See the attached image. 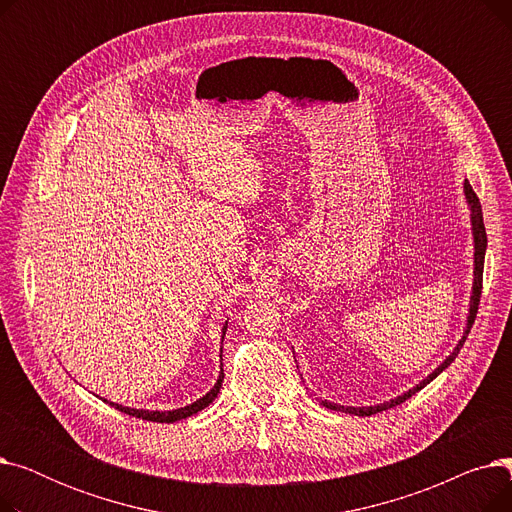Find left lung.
Instances as JSON below:
<instances>
[{
	"label": "left lung",
	"instance_id": "left-lung-1",
	"mask_svg": "<svg viewBox=\"0 0 512 512\" xmlns=\"http://www.w3.org/2000/svg\"><path fill=\"white\" fill-rule=\"evenodd\" d=\"M465 197H467V203L471 207V224H473V242H475V272H473V294H471V305H469V317H467V328H465V336L459 340V344H456L454 351L450 353V357H446V361L436 369L427 375V378L423 382H419L415 388H411L409 392H405L402 396H396L392 398L390 402H384V405H378V407H340V405H334V402H328V400H321L324 402V407L332 409V411H342V413H351V415H359V417H369V415H375V413H382V411H388L396 405H402V402L409 400L413 394H417L421 388H425L429 382H432L434 378H438V375L456 359V355H459V351L463 348L471 328H473V321H475V315H477V309H479V299H481V282H483V259H486V247H488V236H486V226H483V213H481V203L475 195V191L471 188L469 180H465Z\"/></svg>",
	"mask_w": 512,
	"mask_h": 512
}]
</instances>
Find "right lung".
Returning a JSON list of instances; mask_svg holds the SVG:
<instances>
[{
	"label": "right lung",
	"mask_w": 512,
	"mask_h": 512,
	"mask_svg": "<svg viewBox=\"0 0 512 512\" xmlns=\"http://www.w3.org/2000/svg\"><path fill=\"white\" fill-rule=\"evenodd\" d=\"M226 328H228V324L224 326V334H226ZM222 340H224V336H222ZM222 382H224V369L220 371V378H218V382H215V386H213V388H211L203 398H199L197 402H193V405L182 407V409H176V411H145V409H128V407L116 405V402H110V405H112V407H116L118 411L126 413V415L137 417V419L155 421V423H174V421L186 419V417H191V415L199 413L201 409L209 407L211 402L215 400V396H218V392H220V388H222ZM105 402H107V400H105Z\"/></svg>",
	"instance_id": "add662e5"
}]
</instances>
